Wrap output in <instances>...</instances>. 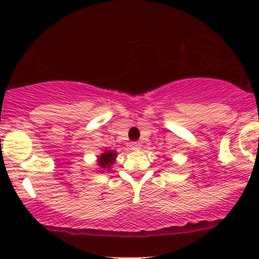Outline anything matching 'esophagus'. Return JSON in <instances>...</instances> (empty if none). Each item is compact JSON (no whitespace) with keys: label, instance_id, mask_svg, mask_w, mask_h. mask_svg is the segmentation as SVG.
Masks as SVG:
<instances>
[{"label":"esophagus","instance_id":"esophagus-1","mask_svg":"<svg viewBox=\"0 0 259 259\" xmlns=\"http://www.w3.org/2000/svg\"><path fill=\"white\" fill-rule=\"evenodd\" d=\"M130 146H132L133 150H140V148H142V144H140L139 142H133L132 144H130Z\"/></svg>","mask_w":259,"mask_h":259}]
</instances>
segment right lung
<instances>
[{
  "instance_id": "add662e5",
  "label": "right lung",
  "mask_w": 259,
  "mask_h": 259,
  "mask_svg": "<svg viewBox=\"0 0 259 259\" xmlns=\"http://www.w3.org/2000/svg\"><path fill=\"white\" fill-rule=\"evenodd\" d=\"M116 156H117V153L115 150H105L104 153H101L100 155H98V160H96V163H98V166L100 168V170L103 173L104 170L109 171L111 169V166H113V164L116 161Z\"/></svg>"
}]
</instances>
